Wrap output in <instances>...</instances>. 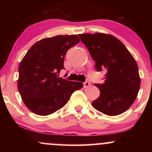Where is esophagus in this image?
I'll use <instances>...</instances> for the list:
<instances>
[{
  "instance_id": "obj_1",
  "label": "esophagus",
  "mask_w": 152,
  "mask_h": 152,
  "mask_svg": "<svg viewBox=\"0 0 152 152\" xmlns=\"http://www.w3.org/2000/svg\"><path fill=\"white\" fill-rule=\"evenodd\" d=\"M90 82H88V81H86V82H84V83H83V87H84V88H88V86H90Z\"/></svg>"
}]
</instances>
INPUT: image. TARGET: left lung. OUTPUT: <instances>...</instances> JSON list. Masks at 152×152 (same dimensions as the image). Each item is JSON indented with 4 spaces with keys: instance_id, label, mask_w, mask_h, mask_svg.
<instances>
[{
    "instance_id": "left-lung-1",
    "label": "left lung",
    "mask_w": 152,
    "mask_h": 152,
    "mask_svg": "<svg viewBox=\"0 0 152 152\" xmlns=\"http://www.w3.org/2000/svg\"><path fill=\"white\" fill-rule=\"evenodd\" d=\"M95 61L97 71L106 69L104 82L94 83L100 91L92 106L108 116L125 112L136 100L141 80L136 61L118 38L109 34H79Z\"/></svg>"
}]
</instances>
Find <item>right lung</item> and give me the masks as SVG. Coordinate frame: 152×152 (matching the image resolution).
<instances>
[{"label":"right lung","mask_w":152,"mask_h":152,"mask_svg":"<svg viewBox=\"0 0 152 152\" xmlns=\"http://www.w3.org/2000/svg\"><path fill=\"white\" fill-rule=\"evenodd\" d=\"M80 41L77 35H58L43 38L31 47L18 68V89L30 111L47 116L61 109L81 82L67 81L58 76L64 69L67 50Z\"/></svg>","instance_id":"add662e5"}]
</instances>
